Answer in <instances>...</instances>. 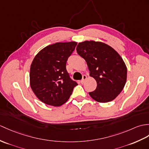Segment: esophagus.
I'll return each mask as SVG.
<instances>
[{"instance_id": "34e87169", "label": "esophagus", "mask_w": 149, "mask_h": 149, "mask_svg": "<svg viewBox=\"0 0 149 149\" xmlns=\"http://www.w3.org/2000/svg\"><path fill=\"white\" fill-rule=\"evenodd\" d=\"M87 79V76H86V75H84L82 76V79L81 81V84H84V83L85 82V81Z\"/></svg>"}]
</instances>
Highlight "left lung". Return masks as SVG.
<instances>
[{"label":"left lung","mask_w":149,"mask_h":149,"mask_svg":"<svg viewBox=\"0 0 149 149\" xmlns=\"http://www.w3.org/2000/svg\"><path fill=\"white\" fill-rule=\"evenodd\" d=\"M79 55L84 59L97 86L89 95L100 103L111 102L125 86L127 67L117 52L108 44L94 40L79 42L76 47Z\"/></svg>","instance_id":"left-lung-1"}]
</instances>
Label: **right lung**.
<instances>
[{
	"mask_svg": "<svg viewBox=\"0 0 149 149\" xmlns=\"http://www.w3.org/2000/svg\"><path fill=\"white\" fill-rule=\"evenodd\" d=\"M77 44L72 41L49 45L33 58L30 70V84L41 102L59 107L70 98L77 83L69 77L66 63Z\"/></svg>",
	"mask_w": 149,
	"mask_h": 149,
	"instance_id": "1",
	"label": "right lung"
}]
</instances>
